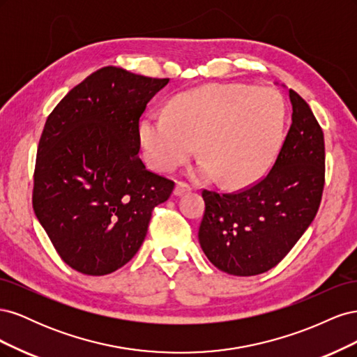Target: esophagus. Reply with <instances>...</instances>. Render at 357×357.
<instances>
[{"label":"esophagus","mask_w":357,"mask_h":357,"mask_svg":"<svg viewBox=\"0 0 357 357\" xmlns=\"http://www.w3.org/2000/svg\"><path fill=\"white\" fill-rule=\"evenodd\" d=\"M190 190V186L188 185V183H185V181H178L177 185H176V188H174V195H183V193H186V192H189Z\"/></svg>","instance_id":"34e87169"}]
</instances>
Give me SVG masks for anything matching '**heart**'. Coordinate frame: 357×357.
<instances>
[{
  "instance_id": "obj_1",
  "label": "heart",
  "mask_w": 357,
  "mask_h": 357,
  "mask_svg": "<svg viewBox=\"0 0 357 357\" xmlns=\"http://www.w3.org/2000/svg\"><path fill=\"white\" fill-rule=\"evenodd\" d=\"M284 104L271 88L241 83L208 84L171 100L167 114H150L139 123L149 164L171 171L198 143L205 159L193 176L219 174L229 186L253 181L273 164L283 142Z\"/></svg>"
}]
</instances>
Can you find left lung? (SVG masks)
Returning a JSON list of instances; mask_svg holds the SVG:
<instances>
[{
	"label": "left lung",
	"mask_w": 357,
	"mask_h": 357,
	"mask_svg": "<svg viewBox=\"0 0 357 357\" xmlns=\"http://www.w3.org/2000/svg\"><path fill=\"white\" fill-rule=\"evenodd\" d=\"M291 125L266 176L232 193L202 189L199 244L231 275L269 271L314 220L325 186V138L310 105L289 91Z\"/></svg>",
	"instance_id": "1"
}]
</instances>
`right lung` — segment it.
Here are the masks:
<instances>
[{
  "label": "right lung",
  "instance_id": "obj_1",
  "mask_svg": "<svg viewBox=\"0 0 357 357\" xmlns=\"http://www.w3.org/2000/svg\"><path fill=\"white\" fill-rule=\"evenodd\" d=\"M169 79L104 67L49 114L37 149L32 208L61 259L105 275L142 247L152 211L176 183L138 156L139 119Z\"/></svg>",
  "mask_w": 357,
  "mask_h": 357
}]
</instances>
